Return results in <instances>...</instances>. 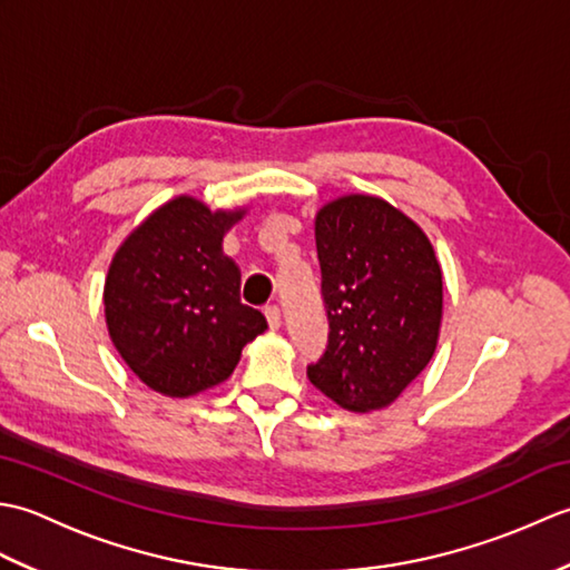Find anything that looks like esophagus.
I'll return each mask as SVG.
<instances>
[{
	"label": "esophagus",
	"instance_id": "1",
	"mask_svg": "<svg viewBox=\"0 0 570 570\" xmlns=\"http://www.w3.org/2000/svg\"><path fill=\"white\" fill-rule=\"evenodd\" d=\"M264 316H266V323H269L272 331L282 328V311H278L276 306H266L264 308Z\"/></svg>",
	"mask_w": 570,
	"mask_h": 570
}]
</instances>
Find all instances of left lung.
<instances>
[{"label":"left lung","mask_w":570,"mask_h":570,"mask_svg":"<svg viewBox=\"0 0 570 570\" xmlns=\"http://www.w3.org/2000/svg\"><path fill=\"white\" fill-rule=\"evenodd\" d=\"M328 347L308 380L337 406H390L439 343L443 274L423 229L382 198L343 196L316 215Z\"/></svg>","instance_id":"8db88e82"}]
</instances>
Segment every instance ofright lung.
I'll list each match as a JSON object with an SVG mask.
<instances>
[{"label":"right lung","mask_w":570,"mask_h":570,"mask_svg":"<svg viewBox=\"0 0 570 570\" xmlns=\"http://www.w3.org/2000/svg\"><path fill=\"white\" fill-rule=\"evenodd\" d=\"M242 215L178 196L115 252L102 296L107 331L149 390L180 399L210 390L266 331L262 313L239 301V269L223 252Z\"/></svg>","instance_id":"right-lung-1"}]
</instances>
